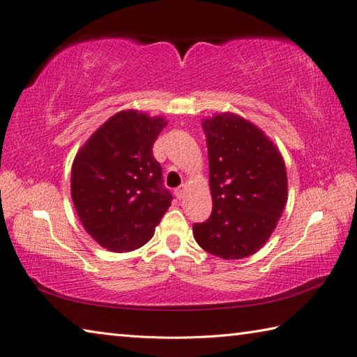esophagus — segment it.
<instances>
[{
	"instance_id": "34e87169",
	"label": "esophagus",
	"mask_w": 357,
	"mask_h": 357,
	"mask_svg": "<svg viewBox=\"0 0 357 357\" xmlns=\"http://www.w3.org/2000/svg\"><path fill=\"white\" fill-rule=\"evenodd\" d=\"M174 195H176V198H178V199H183L184 196L187 195V185H185V184H183L181 187H178L176 190H174Z\"/></svg>"
}]
</instances>
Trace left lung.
<instances>
[{
	"label": "left lung",
	"instance_id": "left-lung-1",
	"mask_svg": "<svg viewBox=\"0 0 357 357\" xmlns=\"http://www.w3.org/2000/svg\"><path fill=\"white\" fill-rule=\"evenodd\" d=\"M213 210L195 224L199 247L222 259L252 256L271 236L288 199L282 155L259 127L234 113L202 121Z\"/></svg>",
	"mask_w": 357,
	"mask_h": 357
}]
</instances>
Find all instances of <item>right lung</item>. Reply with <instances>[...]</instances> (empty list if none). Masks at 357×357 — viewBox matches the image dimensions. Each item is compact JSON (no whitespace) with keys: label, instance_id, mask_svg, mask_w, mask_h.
Here are the masks:
<instances>
[{"label":"right lung","instance_id":"obj_1","mask_svg":"<svg viewBox=\"0 0 357 357\" xmlns=\"http://www.w3.org/2000/svg\"><path fill=\"white\" fill-rule=\"evenodd\" d=\"M165 126L162 116L118 112L73 159V206L84 230L110 252H132L147 244L172 206V193L162 185L161 165L151 151Z\"/></svg>","mask_w":357,"mask_h":357}]
</instances>
